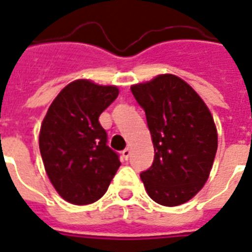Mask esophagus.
<instances>
[{
  "label": "esophagus",
  "instance_id": "esophagus-1",
  "mask_svg": "<svg viewBox=\"0 0 252 252\" xmlns=\"http://www.w3.org/2000/svg\"><path fill=\"white\" fill-rule=\"evenodd\" d=\"M128 157H130V148H125L124 151H122V158H124L125 160H127Z\"/></svg>",
  "mask_w": 252,
  "mask_h": 252
}]
</instances>
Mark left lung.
<instances>
[{
  "label": "left lung",
  "mask_w": 252,
  "mask_h": 252,
  "mask_svg": "<svg viewBox=\"0 0 252 252\" xmlns=\"http://www.w3.org/2000/svg\"><path fill=\"white\" fill-rule=\"evenodd\" d=\"M146 113L154 143L153 165L140 173L148 196L164 206L189 201L204 187L217 153L209 109L184 80L160 75L131 87Z\"/></svg>",
  "instance_id": "8db88e82"
}]
</instances>
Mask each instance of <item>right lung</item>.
<instances>
[{"mask_svg":"<svg viewBox=\"0 0 252 252\" xmlns=\"http://www.w3.org/2000/svg\"><path fill=\"white\" fill-rule=\"evenodd\" d=\"M118 97V88L76 80L48 108L39 148L48 179L64 200L92 204L104 196L120 168L99 116Z\"/></svg>","mask_w":252,"mask_h":252,"instance_id":"right-lung-1","label":"right lung"}]
</instances>
